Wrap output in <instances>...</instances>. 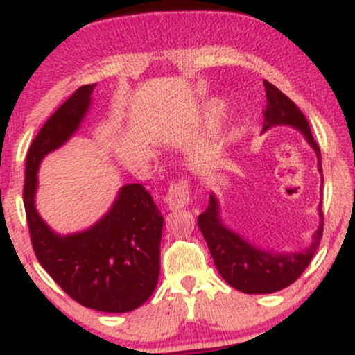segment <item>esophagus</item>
<instances>
[{
  "instance_id": "34e87169",
  "label": "esophagus",
  "mask_w": 355,
  "mask_h": 355,
  "mask_svg": "<svg viewBox=\"0 0 355 355\" xmlns=\"http://www.w3.org/2000/svg\"><path fill=\"white\" fill-rule=\"evenodd\" d=\"M164 202L166 203L170 210L183 209L190 203V185L187 180H178L170 183L168 193L164 197Z\"/></svg>"
}]
</instances>
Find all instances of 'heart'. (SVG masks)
I'll use <instances>...</instances> for the list:
<instances>
[{"label": "heart", "mask_w": 355, "mask_h": 355, "mask_svg": "<svg viewBox=\"0 0 355 355\" xmlns=\"http://www.w3.org/2000/svg\"><path fill=\"white\" fill-rule=\"evenodd\" d=\"M210 112H211V115H218V113H220V105L218 103H211L210 105Z\"/></svg>", "instance_id": "obj_1"}]
</instances>
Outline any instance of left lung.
Listing matches in <instances>:
<instances>
[{"instance_id": "left-lung-1", "label": "left lung", "mask_w": 355, "mask_h": 355, "mask_svg": "<svg viewBox=\"0 0 355 355\" xmlns=\"http://www.w3.org/2000/svg\"><path fill=\"white\" fill-rule=\"evenodd\" d=\"M263 87H266L267 107L263 112L262 132H267L272 126H294L315 152L317 168L322 173L320 148L313 140L307 118L294 101L267 80H263ZM320 205L322 202L319 203L320 223L319 229L313 232L311 245L305 250L287 252V254L262 250L240 237L237 232L230 230L220 217L218 198L214 193H210L209 209L198 215L197 223L203 239L207 240L218 274L230 287L237 288L243 294H272L294 284L311 263L324 230V214Z\"/></svg>"}]
</instances>
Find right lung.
<instances>
[{"instance_id": "1", "label": "right lung", "mask_w": 355, "mask_h": 355, "mask_svg": "<svg viewBox=\"0 0 355 355\" xmlns=\"http://www.w3.org/2000/svg\"><path fill=\"white\" fill-rule=\"evenodd\" d=\"M95 85H85L48 118L28 150L23 202L38 262L73 300L100 312L123 313L145 304L160 275L164 217L140 183L118 191L95 225L61 235L35 205L38 168L48 153L75 135L92 105Z\"/></svg>"}]
</instances>
